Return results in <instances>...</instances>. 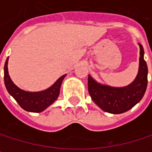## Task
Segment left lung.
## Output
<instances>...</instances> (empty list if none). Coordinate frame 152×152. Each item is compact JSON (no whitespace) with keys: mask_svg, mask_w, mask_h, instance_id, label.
<instances>
[{"mask_svg":"<svg viewBox=\"0 0 152 152\" xmlns=\"http://www.w3.org/2000/svg\"><path fill=\"white\" fill-rule=\"evenodd\" d=\"M139 69L135 80L124 87H112L98 83L89 75L88 91L93 102L103 111L119 114L125 113L135 106L142 99L148 83V68L143 59L144 51L141 44Z\"/></svg>","mask_w":152,"mask_h":152,"instance_id":"obj_1","label":"left lung"}]
</instances>
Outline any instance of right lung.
<instances>
[{
  "instance_id": "obj_1",
  "label": "right lung",
  "mask_w": 152,
  "mask_h": 152,
  "mask_svg": "<svg viewBox=\"0 0 152 152\" xmlns=\"http://www.w3.org/2000/svg\"><path fill=\"white\" fill-rule=\"evenodd\" d=\"M7 58L4 65V83L7 91L23 110L31 113H40L51 106L59 97L61 85L66 75L61 76L52 86L41 91H26L17 87L12 82L8 71Z\"/></svg>"
}]
</instances>
